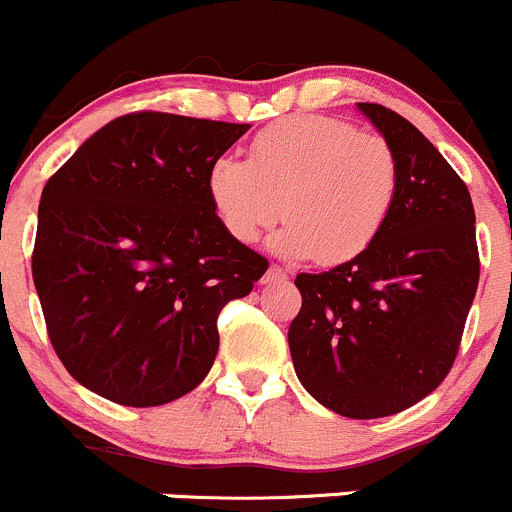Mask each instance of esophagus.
<instances>
[{"label":"esophagus","instance_id":"34e87169","mask_svg":"<svg viewBox=\"0 0 512 512\" xmlns=\"http://www.w3.org/2000/svg\"><path fill=\"white\" fill-rule=\"evenodd\" d=\"M283 281H288V273L283 271L281 266H276V263H273V266L266 271V276H263V283H283Z\"/></svg>","mask_w":512,"mask_h":512}]
</instances>
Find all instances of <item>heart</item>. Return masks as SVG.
<instances>
[{
    "label": "heart",
    "mask_w": 512,
    "mask_h": 512,
    "mask_svg": "<svg viewBox=\"0 0 512 512\" xmlns=\"http://www.w3.org/2000/svg\"><path fill=\"white\" fill-rule=\"evenodd\" d=\"M398 186L396 149L383 136L318 114L266 126L249 161L219 156L206 176L216 219L236 241H256L283 214L273 249L321 266L351 261L378 239Z\"/></svg>",
    "instance_id": "1"
}]
</instances>
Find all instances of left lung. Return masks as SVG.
Instances as JSON below:
<instances>
[{
	"label": "left lung",
	"mask_w": 512,
	"mask_h": 512,
	"mask_svg": "<svg viewBox=\"0 0 512 512\" xmlns=\"http://www.w3.org/2000/svg\"><path fill=\"white\" fill-rule=\"evenodd\" d=\"M358 109L396 149V206L363 254L298 273L303 303L288 346L318 403L368 421L416 406L448 376L480 258L473 201L453 166L401 114L368 101Z\"/></svg>",
	"instance_id": "obj_1"
}]
</instances>
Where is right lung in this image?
Returning <instances> with one entry per match:
<instances>
[{"label":"right lung","instance_id":"add662e5","mask_svg":"<svg viewBox=\"0 0 512 512\" xmlns=\"http://www.w3.org/2000/svg\"><path fill=\"white\" fill-rule=\"evenodd\" d=\"M246 131L134 111L44 186L34 286L59 361L96 396L164 406L214 366L221 308L268 268L221 226L206 189L209 166Z\"/></svg>","mask_w":512,"mask_h":512}]
</instances>
